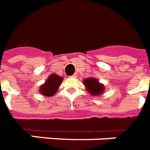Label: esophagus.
I'll use <instances>...</instances> for the list:
<instances>
[{"label":"esophagus","instance_id":"esophagus-1","mask_svg":"<svg viewBox=\"0 0 150 150\" xmlns=\"http://www.w3.org/2000/svg\"><path fill=\"white\" fill-rule=\"evenodd\" d=\"M71 77H73V78H76L77 77V74H74L73 76H71Z\"/></svg>","mask_w":150,"mask_h":150}]
</instances>
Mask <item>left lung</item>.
I'll list each match as a JSON object with an SVG mask.
<instances>
[{
  "label": "left lung",
  "instance_id": "left-lung-1",
  "mask_svg": "<svg viewBox=\"0 0 150 150\" xmlns=\"http://www.w3.org/2000/svg\"><path fill=\"white\" fill-rule=\"evenodd\" d=\"M83 83L87 91L92 96H100L105 91V85L99 82L98 79L88 77L83 80Z\"/></svg>",
  "mask_w": 150,
  "mask_h": 150
}]
</instances>
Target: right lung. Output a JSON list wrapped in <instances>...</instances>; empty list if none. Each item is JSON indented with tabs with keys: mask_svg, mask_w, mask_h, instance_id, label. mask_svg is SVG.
Returning <instances> with one entry per match:
<instances>
[{
	"mask_svg": "<svg viewBox=\"0 0 150 150\" xmlns=\"http://www.w3.org/2000/svg\"><path fill=\"white\" fill-rule=\"evenodd\" d=\"M63 78L57 74H50L45 83L39 87V93L45 97H52L58 91Z\"/></svg>",
	"mask_w": 150,
	"mask_h": 150,
	"instance_id": "obj_1",
	"label": "right lung"
}]
</instances>
